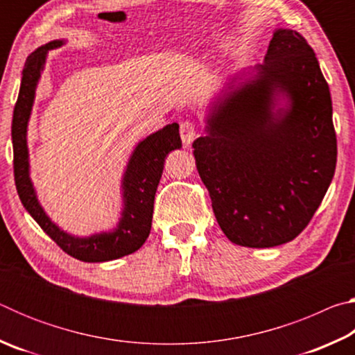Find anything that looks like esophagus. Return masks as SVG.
I'll return each instance as SVG.
<instances>
[{"label":"esophagus","mask_w":355,"mask_h":355,"mask_svg":"<svg viewBox=\"0 0 355 355\" xmlns=\"http://www.w3.org/2000/svg\"><path fill=\"white\" fill-rule=\"evenodd\" d=\"M180 135H182V141L184 147H189L191 142L194 141L196 136V125L191 120H184V122L180 123Z\"/></svg>","instance_id":"esophagus-1"}]
</instances>
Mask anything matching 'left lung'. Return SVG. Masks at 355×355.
<instances>
[{
  "instance_id": "left-lung-1",
  "label": "left lung",
  "mask_w": 355,
  "mask_h": 355,
  "mask_svg": "<svg viewBox=\"0 0 355 355\" xmlns=\"http://www.w3.org/2000/svg\"><path fill=\"white\" fill-rule=\"evenodd\" d=\"M205 131L192 144L196 166L225 236L258 249L296 238L336 164L329 84L307 40L275 29L264 62L209 106Z\"/></svg>"
}]
</instances>
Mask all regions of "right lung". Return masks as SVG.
<instances>
[{
    "label": "right lung",
    "mask_w": 355,
    "mask_h": 355,
    "mask_svg": "<svg viewBox=\"0 0 355 355\" xmlns=\"http://www.w3.org/2000/svg\"><path fill=\"white\" fill-rule=\"evenodd\" d=\"M62 45L64 40L48 42L46 45L37 48L28 56L25 69H23L19 98H17L14 117H12V146H14V177L17 192H19L26 211L65 254L87 263L117 260L120 257L136 252L150 235L155 194L161 175H163L164 159L172 150L182 148L178 123L166 125L164 128L147 136L136 146L122 178V218L112 232H101L80 238L61 230L48 218L35 196V189L29 178L26 135L34 105L35 87L40 80L42 70H44L46 53Z\"/></svg>",
    "instance_id": "add662e5"
}]
</instances>
